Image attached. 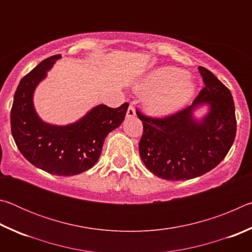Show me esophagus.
I'll use <instances>...</instances> for the list:
<instances>
[{"mask_svg":"<svg viewBox=\"0 0 252 252\" xmlns=\"http://www.w3.org/2000/svg\"><path fill=\"white\" fill-rule=\"evenodd\" d=\"M126 117H127V118H133V117H135V109H134V106L132 105V104H130L129 108H127Z\"/></svg>","mask_w":252,"mask_h":252,"instance_id":"34e87169","label":"esophagus"}]
</instances>
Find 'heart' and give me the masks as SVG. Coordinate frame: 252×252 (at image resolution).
<instances>
[{"instance_id":"1","label":"heart","mask_w":252,"mask_h":252,"mask_svg":"<svg viewBox=\"0 0 252 252\" xmlns=\"http://www.w3.org/2000/svg\"><path fill=\"white\" fill-rule=\"evenodd\" d=\"M138 91L146 94V108L156 116H167L185 105L193 94L194 85L177 67H160L142 80Z\"/></svg>"}]
</instances>
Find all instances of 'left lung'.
I'll use <instances>...</instances> for the list:
<instances>
[{"mask_svg": "<svg viewBox=\"0 0 252 252\" xmlns=\"http://www.w3.org/2000/svg\"><path fill=\"white\" fill-rule=\"evenodd\" d=\"M204 87L193 104L167 117L153 118L136 109L143 125L139 142L146 167L165 180H189L207 173L227 156L236 138L237 120L229 89L206 67L199 66ZM208 103L211 111L201 123L192 110Z\"/></svg>", "mask_w": 252, "mask_h": 252, "instance_id": "8db88e82", "label": "left lung"}]
</instances>
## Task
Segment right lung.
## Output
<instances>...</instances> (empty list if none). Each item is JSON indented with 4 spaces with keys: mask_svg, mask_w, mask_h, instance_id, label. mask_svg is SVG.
I'll return each instance as SVG.
<instances>
[{
    "mask_svg": "<svg viewBox=\"0 0 252 252\" xmlns=\"http://www.w3.org/2000/svg\"><path fill=\"white\" fill-rule=\"evenodd\" d=\"M59 58L45 59L20 81L11 109V131L20 152L33 165L51 174L74 176L96 163L105 136L125 120L129 103L116 109L100 104L70 126L44 123L34 110L33 91Z\"/></svg>",
    "mask_w": 252,
    "mask_h": 252,
    "instance_id": "add662e5",
    "label": "right lung"
}]
</instances>
